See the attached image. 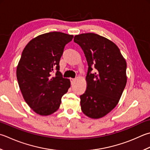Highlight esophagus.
I'll use <instances>...</instances> for the list:
<instances>
[{"instance_id": "obj_1", "label": "esophagus", "mask_w": 150, "mask_h": 150, "mask_svg": "<svg viewBox=\"0 0 150 150\" xmlns=\"http://www.w3.org/2000/svg\"><path fill=\"white\" fill-rule=\"evenodd\" d=\"M70 81H71V84H73V83H74V82L75 81V79L71 78V79H70Z\"/></svg>"}]
</instances>
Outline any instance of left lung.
Here are the masks:
<instances>
[{"label":"left lung","mask_w":150,"mask_h":150,"mask_svg":"<svg viewBox=\"0 0 150 150\" xmlns=\"http://www.w3.org/2000/svg\"><path fill=\"white\" fill-rule=\"evenodd\" d=\"M74 42L83 50L88 65L86 90L80 96L81 110L89 118H102L121 98L127 83L126 61L115 43L98 34L76 35Z\"/></svg>","instance_id":"obj_1"}]
</instances>
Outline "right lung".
<instances>
[{"mask_svg":"<svg viewBox=\"0 0 150 150\" xmlns=\"http://www.w3.org/2000/svg\"><path fill=\"white\" fill-rule=\"evenodd\" d=\"M73 38L63 32H49L32 39L23 49L17 67V81L25 101L40 115L56 112L71 86L59 71V62L64 47Z\"/></svg>","mask_w":150,"mask_h":150,"instance_id":"1","label":"right lung"}]
</instances>
